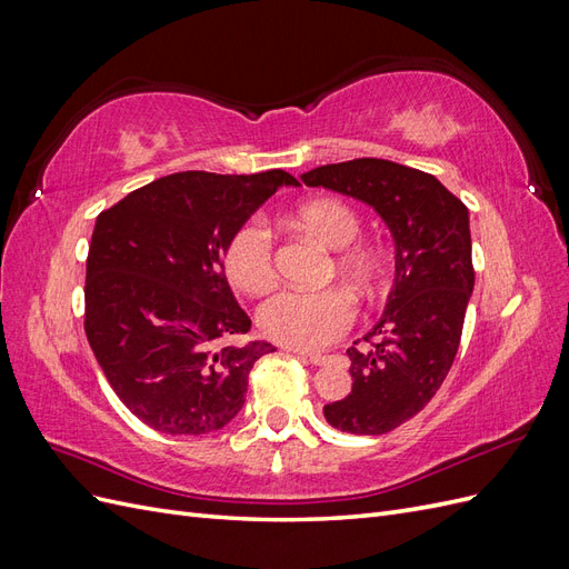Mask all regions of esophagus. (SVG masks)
I'll use <instances>...</instances> for the list:
<instances>
[{"label": "esophagus", "instance_id": "34e87169", "mask_svg": "<svg viewBox=\"0 0 569 569\" xmlns=\"http://www.w3.org/2000/svg\"><path fill=\"white\" fill-rule=\"evenodd\" d=\"M295 353L306 358V360H311L313 366H325L327 363V356H322V353H303V351H295Z\"/></svg>", "mask_w": 569, "mask_h": 569}]
</instances>
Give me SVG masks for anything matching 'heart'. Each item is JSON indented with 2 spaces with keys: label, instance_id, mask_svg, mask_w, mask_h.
Wrapping results in <instances>:
<instances>
[{
  "label": "heart",
  "instance_id": "heart-1",
  "mask_svg": "<svg viewBox=\"0 0 569 569\" xmlns=\"http://www.w3.org/2000/svg\"><path fill=\"white\" fill-rule=\"evenodd\" d=\"M295 226L327 249L339 251L337 270L360 295H372L382 280V263L368 247H351L360 237V218L339 199H311L291 216ZM222 263L230 282L244 295H261L274 280L272 234L261 220H247L226 244ZM356 318L353 301L341 289H284L258 311L261 332L284 347L320 351L349 330Z\"/></svg>",
  "mask_w": 569,
  "mask_h": 569
}]
</instances>
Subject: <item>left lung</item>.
I'll return each instance as SVG.
<instances>
[{"label":"left lung","mask_w":569,"mask_h":569,"mask_svg":"<svg viewBox=\"0 0 569 569\" xmlns=\"http://www.w3.org/2000/svg\"><path fill=\"white\" fill-rule=\"evenodd\" d=\"M301 180L372 206L393 237V284L363 337L376 341L347 351L353 387L322 408L341 432L387 435L432 401L453 366L475 287L470 213L435 176L385 159L320 166Z\"/></svg>","instance_id":"1"}]
</instances>
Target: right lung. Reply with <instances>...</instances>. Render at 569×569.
Wrapping results in <instances>:
<instances>
[{
    "mask_svg": "<svg viewBox=\"0 0 569 569\" xmlns=\"http://www.w3.org/2000/svg\"><path fill=\"white\" fill-rule=\"evenodd\" d=\"M282 184L284 170L216 176L184 170L153 180L97 216L84 280V335L111 389L163 435H209L244 406L249 372L268 341L226 278L232 232Z\"/></svg>",
    "mask_w": 569,
    "mask_h": 569,
    "instance_id": "right-lung-1",
    "label": "right lung"
}]
</instances>
